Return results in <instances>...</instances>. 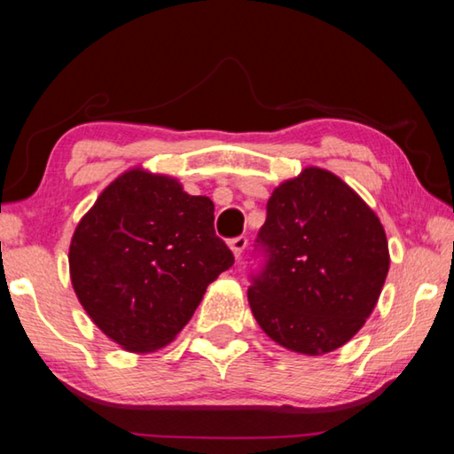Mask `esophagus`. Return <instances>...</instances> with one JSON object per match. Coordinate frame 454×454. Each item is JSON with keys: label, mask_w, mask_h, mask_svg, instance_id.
<instances>
[{"label": "esophagus", "mask_w": 454, "mask_h": 454, "mask_svg": "<svg viewBox=\"0 0 454 454\" xmlns=\"http://www.w3.org/2000/svg\"><path fill=\"white\" fill-rule=\"evenodd\" d=\"M246 246H248V238H246V236H236V238H232V240H230V248H232L236 260L242 256Z\"/></svg>", "instance_id": "esophagus-1"}]
</instances>
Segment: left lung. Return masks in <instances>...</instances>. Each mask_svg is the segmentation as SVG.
Masks as SVG:
<instances>
[{"label":"left lung","mask_w":454,"mask_h":454,"mask_svg":"<svg viewBox=\"0 0 454 454\" xmlns=\"http://www.w3.org/2000/svg\"><path fill=\"white\" fill-rule=\"evenodd\" d=\"M252 254L248 302L260 328L284 348L312 356L363 328L390 262L376 214L320 168L272 192Z\"/></svg>","instance_id":"8db88e82"}]
</instances>
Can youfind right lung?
<instances>
[{
	"label": "right lung",
	"instance_id": "right-lung-1",
	"mask_svg": "<svg viewBox=\"0 0 454 454\" xmlns=\"http://www.w3.org/2000/svg\"><path fill=\"white\" fill-rule=\"evenodd\" d=\"M232 264V250L214 230L212 200L142 170L121 174L99 194L70 246L82 306L132 352L170 342Z\"/></svg>",
	"mask_w": 454,
	"mask_h": 454
}]
</instances>
